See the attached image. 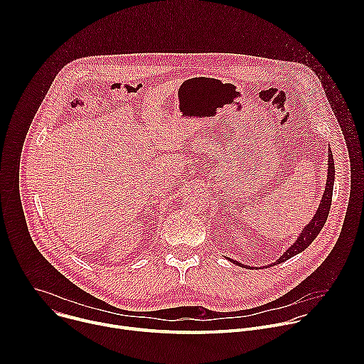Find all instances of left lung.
Instances as JSON below:
<instances>
[{
  "instance_id": "obj_1",
  "label": "left lung",
  "mask_w": 364,
  "mask_h": 364,
  "mask_svg": "<svg viewBox=\"0 0 364 364\" xmlns=\"http://www.w3.org/2000/svg\"><path fill=\"white\" fill-rule=\"evenodd\" d=\"M333 184H334V160H333V152L330 149L328 152V176H327V184H326V191H324V196L321 198V203L318 205V210L316 212V216L313 218V220H311L301 232V235L298 236V239L295 240V243L278 259L277 264H281V262H285L288 261L289 257L301 253L302 250H305L311 243L314 242V239L318 236V233L321 232V229L324 228L326 222H327V218H328V213H330V207H331V198H333ZM232 261V259H230ZM233 264H236L237 267H242V268H247L246 265L237 262V261H233Z\"/></svg>"
}]
</instances>
